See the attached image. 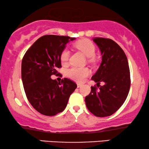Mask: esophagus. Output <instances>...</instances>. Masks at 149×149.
Listing matches in <instances>:
<instances>
[{
    "label": "esophagus",
    "mask_w": 149,
    "mask_h": 149,
    "mask_svg": "<svg viewBox=\"0 0 149 149\" xmlns=\"http://www.w3.org/2000/svg\"><path fill=\"white\" fill-rule=\"evenodd\" d=\"M82 86V84H81V83H77V87L79 88V87H81Z\"/></svg>",
    "instance_id": "obj_1"
}]
</instances>
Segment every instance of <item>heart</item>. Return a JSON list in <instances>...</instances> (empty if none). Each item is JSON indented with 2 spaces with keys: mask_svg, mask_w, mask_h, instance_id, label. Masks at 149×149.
I'll return each mask as SVG.
<instances>
[{
  "mask_svg": "<svg viewBox=\"0 0 149 149\" xmlns=\"http://www.w3.org/2000/svg\"><path fill=\"white\" fill-rule=\"evenodd\" d=\"M75 47L81 51L87 58L94 56L95 53V45L91 41L87 39L79 40L75 44ZM69 58V52L64 49L60 55V60L62 64H66ZM91 71L87 68H76L73 67L67 71V75L73 80L82 82L87 76L90 74Z\"/></svg>",
  "mask_w": 149,
  "mask_h": 149,
  "instance_id": "obj_1",
  "label": "heart"
}]
</instances>
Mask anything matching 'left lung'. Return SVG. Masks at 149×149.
<instances>
[{"label": "left lung", "instance_id": "left-lung-1", "mask_svg": "<svg viewBox=\"0 0 149 149\" xmlns=\"http://www.w3.org/2000/svg\"><path fill=\"white\" fill-rule=\"evenodd\" d=\"M102 54V63L91 79L97 86L91 87L85 97L87 108L99 117L111 116L123 105L129 93L130 72L127 56L119 45L110 38H94ZM101 82L105 83L102 86Z\"/></svg>", "mask_w": 149, "mask_h": 149}]
</instances>
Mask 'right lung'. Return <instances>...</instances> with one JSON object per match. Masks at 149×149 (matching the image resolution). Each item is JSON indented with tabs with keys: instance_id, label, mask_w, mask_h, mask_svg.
I'll return each instance as SVG.
<instances>
[{
	"instance_id": "obj_1",
	"label": "right lung",
	"mask_w": 149,
	"mask_h": 149,
	"mask_svg": "<svg viewBox=\"0 0 149 149\" xmlns=\"http://www.w3.org/2000/svg\"><path fill=\"white\" fill-rule=\"evenodd\" d=\"M75 38L45 35L27 50L22 62V79L26 97L38 113L54 116L66 108L77 85L64 78L61 82L51 79L62 67L60 55L66 44Z\"/></svg>"
}]
</instances>
